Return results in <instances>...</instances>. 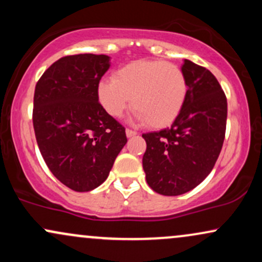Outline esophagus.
<instances>
[{"mask_svg": "<svg viewBox=\"0 0 262 262\" xmlns=\"http://www.w3.org/2000/svg\"><path fill=\"white\" fill-rule=\"evenodd\" d=\"M125 135H127L128 138L135 137V135H137V132H134V130H130V129H125Z\"/></svg>", "mask_w": 262, "mask_h": 262, "instance_id": "1", "label": "esophagus"}]
</instances>
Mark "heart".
<instances>
[{
	"label": "heart",
	"mask_w": 262,
	"mask_h": 262,
	"mask_svg": "<svg viewBox=\"0 0 262 262\" xmlns=\"http://www.w3.org/2000/svg\"><path fill=\"white\" fill-rule=\"evenodd\" d=\"M188 83L179 66L161 60H138L123 66L113 79L97 85L100 104L111 117H121L130 104L134 122L152 128L170 125L187 100Z\"/></svg>",
	"instance_id": "1"
}]
</instances>
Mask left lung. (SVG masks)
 I'll return each instance as SVG.
<instances>
[{"instance_id": "obj_1", "label": "left lung", "mask_w": 262, "mask_h": 262, "mask_svg": "<svg viewBox=\"0 0 262 262\" xmlns=\"http://www.w3.org/2000/svg\"><path fill=\"white\" fill-rule=\"evenodd\" d=\"M187 100L170 128L143 134L146 151L143 169L158 193L179 196L209 175L223 146L227 98L214 75L185 59Z\"/></svg>"}]
</instances>
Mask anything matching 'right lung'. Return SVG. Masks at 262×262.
Returning a JSON list of instances; mask_svg holds the SVG:
<instances>
[{"label": "right lung", "instance_id": "right-lung-1", "mask_svg": "<svg viewBox=\"0 0 262 262\" xmlns=\"http://www.w3.org/2000/svg\"><path fill=\"white\" fill-rule=\"evenodd\" d=\"M110 66L108 55L64 56L35 86L33 125L39 150L53 175L77 192L106 181L127 144L124 127L97 98V85Z\"/></svg>", "mask_w": 262, "mask_h": 262}]
</instances>
